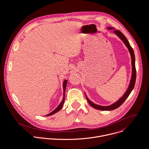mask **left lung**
I'll use <instances>...</instances> for the list:
<instances>
[{
	"instance_id": "8db88e82",
	"label": "left lung",
	"mask_w": 149,
	"mask_h": 149,
	"mask_svg": "<svg viewBox=\"0 0 149 149\" xmlns=\"http://www.w3.org/2000/svg\"><path fill=\"white\" fill-rule=\"evenodd\" d=\"M108 29H112V27H108ZM124 42V43L126 45V46L127 47L129 52L131 54V65H132V77L131 79V81H130V84L129 85V86L127 90L126 91V93H125V95L116 103H113V104L109 106H99L93 103H92V102H91L86 96V98L87 99V101L88 102L89 104L93 108H95V109H99V110H103V111H111V110H113L117 108H118L120 106L123 102L126 100V99L128 97V96H129V95L130 94V93L131 92V91H132L135 84V81H136V68H135V55H134V52L133 50V49L132 48V47L130 46V43L128 42L126 37L124 36V34L119 30H114L113 31Z\"/></svg>"
}]
</instances>
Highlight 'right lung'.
<instances>
[{"label":"right lung","instance_id":"add662e5","mask_svg":"<svg viewBox=\"0 0 149 149\" xmlns=\"http://www.w3.org/2000/svg\"><path fill=\"white\" fill-rule=\"evenodd\" d=\"M67 80H65L64 81V83H63V89H64V97H63V99L62 100V102H61V103L58 105V106L57 107L54 111H53L52 112H50V113L47 114L46 116H50V115H53L54 113H56V112H58L61 108L62 107H63V104H64V101H65V89H66V84H67Z\"/></svg>","mask_w":149,"mask_h":149}]
</instances>
